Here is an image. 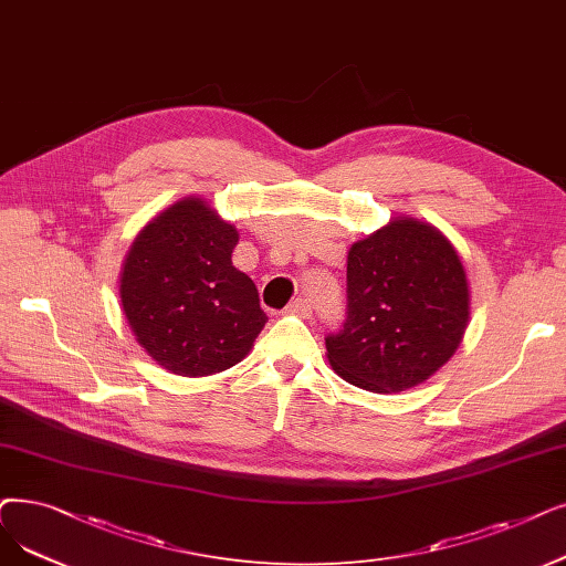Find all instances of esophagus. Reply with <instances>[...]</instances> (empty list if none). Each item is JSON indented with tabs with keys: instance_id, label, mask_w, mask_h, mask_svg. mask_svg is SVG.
I'll use <instances>...</instances> for the list:
<instances>
[{
	"instance_id": "esophagus-1",
	"label": "esophagus",
	"mask_w": 566,
	"mask_h": 566,
	"mask_svg": "<svg viewBox=\"0 0 566 566\" xmlns=\"http://www.w3.org/2000/svg\"><path fill=\"white\" fill-rule=\"evenodd\" d=\"M286 312H289V314H296V316L307 318V316L312 314V305H310V301H307V298H296V301H291V305L286 307Z\"/></svg>"
}]
</instances>
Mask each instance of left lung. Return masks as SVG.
<instances>
[{"label":"left lung","mask_w":566,"mask_h":566,"mask_svg":"<svg viewBox=\"0 0 566 566\" xmlns=\"http://www.w3.org/2000/svg\"><path fill=\"white\" fill-rule=\"evenodd\" d=\"M347 301V324L326 337L331 367L363 390L402 392L458 352L472 293L453 242L400 214L349 248Z\"/></svg>","instance_id":"obj_1"}]
</instances>
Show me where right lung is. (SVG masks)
Segmentation results:
<instances>
[{
	"label": "right lung",
	"instance_id": "1",
	"mask_svg": "<svg viewBox=\"0 0 566 566\" xmlns=\"http://www.w3.org/2000/svg\"><path fill=\"white\" fill-rule=\"evenodd\" d=\"M240 233L210 201L185 196L147 222L122 263L119 303L164 370L210 377L240 363L268 316L231 254Z\"/></svg>",
	"mask_w": 566,
	"mask_h": 566
}]
</instances>
